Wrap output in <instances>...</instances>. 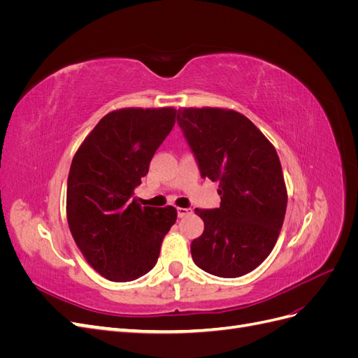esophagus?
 I'll return each mask as SVG.
<instances>
[{"mask_svg": "<svg viewBox=\"0 0 358 358\" xmlns=\"http://www.w3.org/2000/svg\"><path fill=\"white\" fill-rule=\"evenodd\" d=\"M189 213H192V210H191V209L178 208V216H179V218H183V216H188Z\"/></svg>", "mask_w": 358, "mask_h": 358, "instance_id": "esophagus-1", "label": "esophagus"}]
</instances>
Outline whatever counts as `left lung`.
I'll return each mask as SVG.
<instances>
[{
	"label": "left lung",
	"mask_w": 358,
	"mask_h": 358,
	"mask_svg": "<svg viewBox=\"0 0 358 358\" xmlns=\"http://www.w3.org/2000/svg\"><path fill=\"white\" fill-rule=\"evenodd\" d=\"M178 122L201 178L220 182L221 204L196 209L204 231L191 243L194 263L220 278L252 272L272 252L287 210L276 149L242 113L183 107Z\"/></svg>",
	"instance_id": "obj_1"
}]
</instances>
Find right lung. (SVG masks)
Instances as JSON below:
<instances>
[{
    "label": "right lung",
    "mask_w": 358,
    "mask_h": 358,
    "mask_svg": "<svg viewBox=\"0 0 358 358\" xmlns=\"http://www.w3.org/2000/svg\"><path fill=\"white\" fill-rule=\"evenodd\" d=\"M176 122V109L127 107L107 113L76 152L67 180V221L94 270L128 282L157 264L164 236L176 222L173 206L138 204L134 188Z\"/></svg>",
    "instance_id": "1"
}]
</instances>
